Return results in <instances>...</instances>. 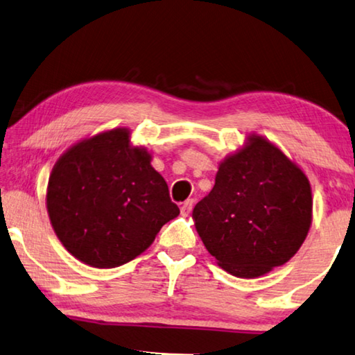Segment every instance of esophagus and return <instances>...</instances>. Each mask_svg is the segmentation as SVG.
<instances>
[{
	"mask_svg": "<svg viewBox=\"0 0 355 355\" xmlns=\"http://www.w3.org/2000/svg\"><path fill=\"white\" fill-rule=\"evenodd\" d=\"M192 206H193V200H185L184 203H182V206H181V212L184 216H187L190 211H192Z\"/></svg>",
	"mask_w": 355,
	"mask_h": 355,
	"instance_id": "esophagus-1",
	"label": "esophagus"
}]
</instances>
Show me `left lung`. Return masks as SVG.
Returning a JSON list of instances; mask_svg holds the SVG:
<instances>
[{"label": "left lung", "mask_w": 355, "mask_h": 355, "mask_svg": "<svg viewBox=\"0 0 355 355\" xmlns=\"http://www.w3.org/2000/svg\"><path fill=\"white\" fill-rule=\"evenodd\" d=\"M195 228L208 252L238 277H259L302 248L313 220L311 185L263 136L220 162L209 195L195 205Z\"/></svg>", "instance_id": "obj_1"}]
</instances>
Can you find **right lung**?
Masks as SVG:
<instances>
[{
  "instance_id": "add662e5",
  "label": "right lung",
  "mask_w": 355,
  "mask_h": 355,
  "mask_svg": "<svg viewBox=\"0 0 355 355\" xmlns=\"http://www.w3.org/2000/svg\"><path fill=\"white\" fill-rule=\"evenodd\" d=\"M128 128L80 141L52 168L47 212L71 255L95 268H116L138 257L160 228L179 216L168 184Z\"/></svg>"
}]
</instances>
